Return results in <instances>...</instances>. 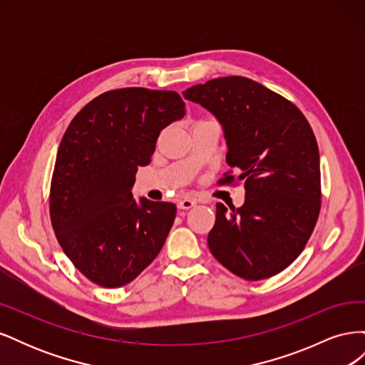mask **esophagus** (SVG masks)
Returning a JSON list of instances; mask_svg holds the SVG:
<instances>
[{
    "label": "esophagus",
    "instance_id": "esophagus-1",
    "mask_svg": "<svg viewBox=\"0 0 365 365\" xmlns=\"http://www.w3.org/2000/svg\"><path fill=\"white\" fill-rule=\"evenodd\" d=\"M195 205H196V201L192 200V197H184V200H181L178 202V208H181V210H189V208H192Z\"/></svg>",
    "mask_w": 365,
    "mask_h": 365
}]
</instances>
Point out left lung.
<instances>
[{
  "label": "left lung",
  "instance_id": "1",
  "mask_svg": "<svg viewBox=\"0 0 365 365\" xmlns=\"http://www.w3.org/2000/svg\"><path fill=\"white\" fill-rule=\"evenodd\" d=\"M224 128L231 170L220 182L245 181V202L216 204L208 248L245 280L272 277L300 256L322 208L319 153L309 121L288 98L242 76L182 91Z\"/></svg>",
  "mask_w": 365,
  "mask_h": 365
}]
</instances>
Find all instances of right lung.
Listing matches in <instances>:
<instances>
[{
	"label": "right lung",
	"mask_w": 365,
	"mask_h": 365,
	"mask_svg": "<svg viewBox=\"0 0 365 365\" xmlns=\"http://www.w3.org/2000/svg\"><path fill=\"white\" fill-rule=\"evenodd\" d=\"M178 93L106 91L65 130L50 187L59 245L86 279L103 288L134 280L161 251L176 205L132 196L138 165L150 163L160 132L184 117Z\"/></svg>",
	"instance_id": "right-lung-1"
}]
</instances>
